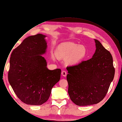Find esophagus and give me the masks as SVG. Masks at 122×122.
<instances>
[{"mask_svg":"<svg viewBox=\"0 0 122 122\" xmlns=\"http://www.w3.org/2000/svg\"><path fill=\"white\" fill-rule=\"evenodd\" d=\"M61 74H62V75L63 76H64V77H66V75H67V72H66V71H65V70H63V71H62V72H61Z\"/></svg>","mask_w":122,"mask_h":122,"instance_id":"1","label":"esophagus"}]
</instances>
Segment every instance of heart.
Wrapping results in <instances>:
<instances>
[{"instance_id": "1", "label": "heart", "mask_w": 122, "mask_h": 122, "mask_svg": "<svg viewBox=\"0 0 122 122\" xmlns=\"http://www.w3.org/2000/svg\"><path fill=\"white\" fill-rule=\"evenodd\" d=\"M87 55V49L72 42L61 43L57 47L56 56L59 58H66L68 62L75 64L83 61Z\"/></svg>"}]
</instances>
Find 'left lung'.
<instances>
[{
	"label": "left lung",
	"instance_id": "8db88e82",
	"mask_svg": "<svg viewBox=\"0 0 122 122\" xmlns=\"http://www.w3.org/2000/svg\"><path fill=\"white\" fill-rule=\"evenodd\" d=\"M92 58L66 67L69 97L78 106L97 104L105 97L113 81L115 68L110 53L95 39Z\"/></svg>",
	"mask_w": 122,
	"mask_h": 122
}]
</instances>
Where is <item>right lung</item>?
Here are the masks:
<instances>
[{"instance_id":"add662e5","label":"right lung","mask_w":122,"mask_h":122,"mask_svg":"<svg viewBox=\"0 0 122 122\" xmlns=\"http://www.w3.org/2000/svg\"><path fill=\"white\" fill-rule=\"evenodd\" d=\"M45 37L41 34L28 36L11 55L8 81L18 97L27 104L46 102L61 78V69H48L41 56L47 48Z\"/></svg>"}]
</instances>
